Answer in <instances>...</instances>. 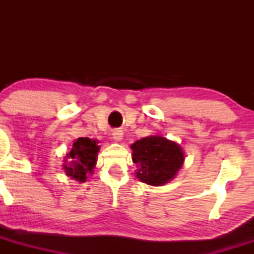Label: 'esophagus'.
Instances as JSON below:
<instances>
[{
	"mask_svg": "<svg viewBox=\"0 0 254 254\" xmlns=\"http://www.w3.org/2000/svg\"><path fill=\"white\" fill-rule=\"evenodd\" d=\"M123 135H124L123 131L119 130V129L112 131V137H113V139H115V141H117V142H121L122 139H123Z\"/></svg>",
	"mask_w": 254,
	"mask_h": 254,
	"instance_id": "obj_1",
	"label": "esophagus"
}]
</instances>
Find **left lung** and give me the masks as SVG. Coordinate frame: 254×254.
Masks as SVG:
<instances>
[{
  "instance_id": "left-lung-1",
  "label": "left lung",
  "mask_w": 254,
  "mask_h": 254,
  "mask_svg": "<svg viewBox=\"0 0 254 254\" xmlns=\"http://www.w3.org/2000/svg\"><path fill=\"white\" fill-rule=\"evenodd\" d=\"M136 178L151 186H162L174 179L182 170L185 153L176 141L151 135L131 144Z\"/></svg>"
}]
</instances>
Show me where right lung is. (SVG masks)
Here are the masks:
<instances>
[{"instance_id":"obj_1","label":"right lung","mask_w":254,"mask_h":254,"mask_svg":"<svg viewBox=\"0 0 254 254\" xmlns=\"http://www.w3.org/2000/svg\"><path fill=\"white\" fill-rule=\"evenodd\" d=\"M98 139L80 137L72 143V148L64 156L63 170L66 177L84 183L88 174H93L98 160L100 145Z\"/></svg>"}]
</instances>
